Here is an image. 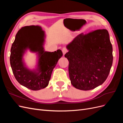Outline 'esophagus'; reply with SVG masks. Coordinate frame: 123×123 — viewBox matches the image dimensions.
<instances>
[{"label": "esophagus", "instance_id": "esophagus-1", "mask_svg": "<svg viewBox=\"0 0 123 123\" xmlns=\"http://www.w3.org/2000/svg\"><path fill=\"white\" fill-rule=\"evenodd\" d=\"M62 53H63V55H65L67 52H68V50L66 49V48H63L62 49Z\"/></svg>", "mask_w": 123, "mask_h": 123}]
</instances>
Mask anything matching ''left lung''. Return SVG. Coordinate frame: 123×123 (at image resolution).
<instances>
[{
	"instance_id": "1",
	"label": "left lung",
	"mask_w": 123,
	"mask_h": 123,
	"mask_svg": "<svg viewBox=\"0 0 123 123\" xmlns=\"http://www.w3.org/2000/svg\"><path fill=\"white\" fill-rule=\"evenodd\" d=\"M71 83L76 89L90 90L101 85L112 65V46L106 29L78 35L66 46Z\"/></svg>"
}]
</instances>
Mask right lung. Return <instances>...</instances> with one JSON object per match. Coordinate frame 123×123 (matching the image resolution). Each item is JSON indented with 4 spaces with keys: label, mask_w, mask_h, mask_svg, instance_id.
I'll use <instances>...</instances> for the list:
<instances>
[{
    "label": "right lung",
    "mask_w": 123,
    "mask_h": 123,
    "mask_svg": "<svg viewBox=\"0 0 123 123\" xmlns=\"http://www.w3.org/2000/svg\"><path fill=\"white\" fill-rule=\"evenodd\" d=\"M34 25L25 26L18 31L11 49L10 64L16 80L20 85L32 90H39L46 88L49 84L52 71L58 61L62 56L61 50L53 52L44 51V32L35 39L32 33ZM38 54V67L31 70L25 67L23 56L27 49Z\"/></svg>",
    "instance_id": "add662e5"
}]
</instances>
